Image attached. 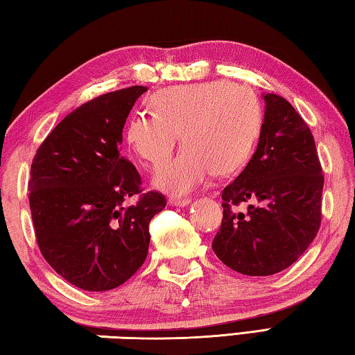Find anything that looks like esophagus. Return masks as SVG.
Here are the masks:
<instances>
[{"mask_svg":"<svg viewBox=\"0 0 355 355\" xmlns=\"http://www.w3.org/2000/svg\"><path fill=\"white\" fill-rule=\"evenodd\" d=\"M169 203L173 207H186L191 203V199L189 197H171Z\"/></svg>","mask_w":355,"mask_h":355,"instance_id":"esophagus-1","label":"esophagus"}]
</instances>
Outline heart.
<instances>
[{"label": "heart", "mask_w": 355, "mask_h": 355, "mask_svg": "<svg viewBox=\"0 0 355 355\" xmlns=\"http://www.w3.org/2000/svg\"><path fill=\"white\" fill-rule=\"evenodd\" d=\"M153 111H139L127 125V142L148 166L164 164L183 133L184 150L156 172V188L184 196L216 172L241 169L260 137L263 111L252 89L224 80L161 89Z\"/></svg>", "instance_id": "obj_1"}]
</instances>
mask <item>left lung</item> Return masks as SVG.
I'll use <instances>...</instances> for the list:
<instances>
[{"mask_svg":"<svg viewBox=\"0 0 355 355\" xmlns=\"http://www.w3.org/2000/svg\"><path fill=\"white\" fill-rule=\"evenodd\" d=\"M260 141L248 166L222 191L213 250L233 271L272 275L297 260L321 225L324 175L313 135L277 94H263ZM249 202L248 214L236 207Z\"/></svg>","mask_w":355,"mask_h":355,"instance_id":"8db88e82","label":"left lung"}]
</instances>
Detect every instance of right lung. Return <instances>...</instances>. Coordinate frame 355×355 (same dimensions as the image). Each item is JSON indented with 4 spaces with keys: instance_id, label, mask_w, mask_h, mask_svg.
I'll use <instances>...</instances> for the list:
<instances>
[{
    "instance_id": "right-lung-1",
    "label": "right lung",
    "mask_w": 355,
    "mask_h": 355,
    "mask_svg": "<svg viewBox=\"0 0 355 355\" xmlns=\"http://www.w3.org/2000/svg\"><path fill=\"white\" fill-rule=\"evenodd\" d=\"M131 86L71 111L34 155L29 178L35 241L48 264L71 285L107 291L127 282L147 258L148 224L166 197L142 192L133 163L120 155L136 100ZM136 195L135 206L123 202Z\"/></svg>"
}]
</instances>
